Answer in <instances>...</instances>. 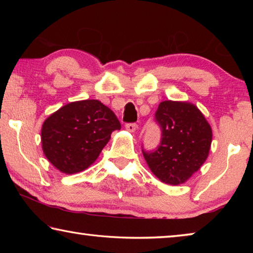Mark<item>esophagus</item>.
Wrapping results in <instances>:
<instances>
[{
    "label": "esophagus",
    "instance_id": "esophagus-1",
    "mask_svg": "<svg viewBox=\"0 0 253 253\" xmlns=\"http://www.w3.org/2000/svg\"><path fill=\"white\" fill-rule=\"evenodd\" d=\"M137 128H138V125H137L136 123H128V124H126V129L128 131L134 132L137 129Z\"/></svg>",
    "mask_w": 253,
    "mask_h": 253
}]
</instances>
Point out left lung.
<instances>
[{
    "mask_svg": "<svg viewBox=\"0 0 253 253\" xmlns=\"http://www.w3.org/2000/svg\"><path fill=\"white\" fill-rule=\"evenodd\" d=\"M160 145L145 151V160L163 183L177 185L195 173L209 155L212 129L202 113L188 102L162 101L155 113Z\"/></svg>",
    "mask_w": 253,
    "mask_h": 253,
    "instance_id": "1",
    "label": "left lung"
}]
</instances>
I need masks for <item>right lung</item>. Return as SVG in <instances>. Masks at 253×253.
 <instances>
[{
  "mask_svg": "<svg viewBox=\"0 0 253 253\" xmlns=\"http://www.w3.org/2000/svg\"><path fill=\"white\" fill-rule=\"evenodd\" d=\"M121 127L116 115L99 100L70 102L45 119L42 148L62 173H78L97 160L111 132Z\"/></svg>",
  "mask_w": 253,
  "mask_h": 253,
  "instance_id": "right-lung-1",
  "label": "right lung"
}]
</instances>
